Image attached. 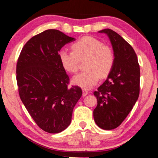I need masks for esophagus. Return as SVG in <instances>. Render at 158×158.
Masks as SVG:
<instances>
[{
    "label": "esophagus",
    "instance_id": "obj_1",
    "mask_svg": "<svg viewBox=\"0 0 158 158\" xmlns=\"http://www.w3.org/2000/svg\"><path fill=\"white\" fill-rule=\"evenodd\" d=\"M82 91H83V96H85L87 95V94H89V90L85 89H82Z\"/></svg>",
    "mask_w": 158,
    "mask_h": 158
}]
</instances>
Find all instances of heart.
<instances>
[{"label":"heart","mask_w":158,"mask_h":158,"mask_svg":"<svg viewBox=\"0 0 158 158\" xmlns=\"http://www.w3.org/2000/svg\"><path fill=\"white\" fill-rule=\"evenodd\" d=\"M73 52L62 49L58 53L60 62L65 71L76 73L80 61L84 60V71L74 76V84L90 89L97 84L100 77L106 78L113 69L115 56L108 45L93 37H83L72 45Z\"/></svg>","instance_id":"b5f03b06"}]
</instances>
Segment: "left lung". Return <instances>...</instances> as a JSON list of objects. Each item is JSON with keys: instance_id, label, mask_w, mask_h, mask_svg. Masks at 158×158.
Masks as SVG:
<instances>
[{"instance_id": "8db88e82", "label": "left lung", "mask_w": 158, "mask_h": 158, "mask_svg": "<svg viewBox=\"0 0 158 158\" xmlns=\"http://www.w3.org/2000/svg\"><path fill=\"white\" fill-rule=\"evenodd\" d=\"M98 32L110 40L115 62L106 81L94 92L98 105L93 117L99 127L109 130L122 123L138 100L140 68L135 50L120 35L109 28Z\"/></svg>"}]
</instances>
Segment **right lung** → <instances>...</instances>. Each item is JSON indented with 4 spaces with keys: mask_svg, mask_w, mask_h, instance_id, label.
<instances>
[{
    "mask_svg": "<svg viewBox=\"0 0 158 158\" xmlns=\"http://www.w3.org/2000/svg\"><path fill=\"white\" fill-rule=\"evenodd\" d=\"M75 40L60 31L49 29L26 42L17 64V81L21 101L42 130L58 133L71 123L73 111L81 97L78 85L68 88L69 77L58 53Z\"/></svg>",
    "mask_w": 158,
    "mask_h": 158,
    "instance_id": "right-lung-1",
    "label": "right lung"
}]
</instances>
